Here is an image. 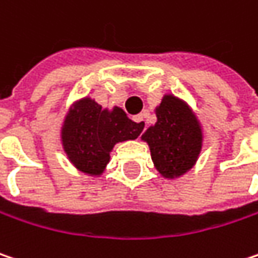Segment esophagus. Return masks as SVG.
Here are the masks:
<instances>
[{"instance_id": "esophagus-1", "label": "esophagus", "mask_w": 258, "mask_h": 258, "mask_svg": "<svg viewBox=\"0 0 258 258\" xmlns=\"http://www.w3.org/2000/svg\"><path fill=\"white\" fill-rule=\"evenodd\" d=\"M133 121L134 122H137L139 125H140V128H146V119H144V114H139L136 115V116H133Z\"/></svg>"}]
</instances>
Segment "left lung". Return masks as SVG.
<instances>
[{"label": "left lung", "instance_id": "1", "mask_svg": "<svg viewBox=\"0 0 258 258\" xmlns=\"http://www.w3.org/2000/svg\"><path fill=\"white\" fill-rule=\"evenodd\" d=\"M158 121L142 139L150 147L152 160L165 178H176L189 171L202 150V127L187 103L165 95L156 108Z\"/></svg>", "mask_w": 258, "mask_h": 258}]
</instances>
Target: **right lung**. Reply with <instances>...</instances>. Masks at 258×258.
<instances>
[{"label": "right lung", "mask_w": 258, "mask_h": 258, "mask_svg": "<svg viewBox=\"0 0 258 258\" xmlns=\"http://www.w3.org/2000/svg\"><path fill=\"white\" fill-rule=\"evenodd\" d=\"M142 131L121 108L102 109L93 99L84 98L69 111L61 140L70 162L79 171L96 176L106 168L115 144L134 140Z\"/></svg>", "instance_id": "obj_1"}]
</instances>
